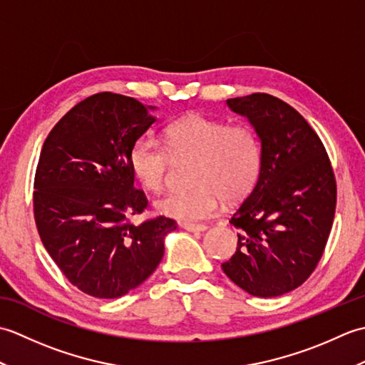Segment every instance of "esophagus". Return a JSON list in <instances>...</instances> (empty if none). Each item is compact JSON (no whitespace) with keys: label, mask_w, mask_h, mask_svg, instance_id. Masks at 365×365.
Listing matches in <instances>:
<instances>
[{"label":"esophagus","mask_w":365,"mask_h":365,"mask_svg":"<svg viewBox=\"0 0 365 365\" xmlns=\"http://www.w3.org/2000/svg\"><path fill=\"white\" fill-rule=\"evenodd\" d=\"M180 226L188 232H204L207 229L204 224H180Z\"/></svg>","instance_id":"34e87169"}]
</instances>
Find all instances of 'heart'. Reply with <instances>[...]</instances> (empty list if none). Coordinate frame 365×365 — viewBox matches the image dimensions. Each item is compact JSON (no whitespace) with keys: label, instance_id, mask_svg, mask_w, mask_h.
<instances>
[{"label":"heart","instance_id":"heart-1","mask_svg":"<svg viewBox=\"0 0 365 365\" xmlns=\"http://www.w3.org/2000/svg\"><path fill=\"white\" fill-rule=\"evenodd\" d=\"M173 161L192 163V188L161 197L157 210L183 222L202 221L218 210L221 199L235 204L254 190L263 165L262 139L250 125L188 114L166 127L165 145L139 138L130 149L131 170L152 192L165 190Z\"/></svg>","mask_w":365,"mask_h":365}]
</instances>
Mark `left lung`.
<instances>
[{
	"label": "left lung",
	"instance_id": "1",
	"mask_svg": "<svg viewBox=\"0 0 365 365\" xmlns=\"http://www.w3.org/2000/svg\"><path fill=\"white\" fill-rule=\"evenodd\" d=\"M262 139L257 183L232 215L237 251L222 263L232 282L252 297L273 298L314 273L336 213L337 185L327 149L307 120L281 98H229Z\"/></svg>",
	"mask_w": 365,
	"mask_h": 365
}]
</instances>
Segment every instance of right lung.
<instances>
[{
    "instance_id": "add662e5",
    "label": "right lung",
    "mask_w": 365,
    "mask_h": 365,
    "mask_svg": "<svg viewBox=\"0 0 365 365\" xmlns=\"http://www.w3.org/2000/svg\"><path fill=\"white\" fill-rule=\"evenodd\" d=\"M133 97L100 92L75 105L46 136L34 177V220L67 281L94 298H119L149 277L177 222L135 226L149 200L135 188L130 149L155 122Z\"/></svg>"
}]
</instances>
